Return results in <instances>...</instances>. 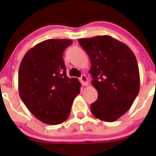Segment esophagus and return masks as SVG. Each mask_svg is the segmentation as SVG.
Masks as SVG:
<instances>
[{
    "label": "esophagus",
    "instance_id": "esophagus-1",
    "mask_svg": "<svg viewBox=\"0 0 156 156\" xmlns=\"http://www.w3.org/2000/svg\"><path fill=\"white\" fill-rule=\"evenodd\" d=\"M80 80L81 83H82L83 86H87L88 85V80H87V77L85 75H82L81 77L80 78Z\"/></svg>",
    "mask_w": 156,
    "mask_h": 156
}]
</instances>
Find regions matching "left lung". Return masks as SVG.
Instances as JSON below:
<instances>
[{
	"mask_svg": "<svg viewBox=\"0 0 156 156\" xmlns=\"http://www.w3.org/2000/svg\"><path fill=\"white\" fill-rule=\"evenodd\" d=\"M90 59L89 73L98 99L90 105L97 119L114 122L131 107L140 90L137 59L129 47L111 36L78 40Z\"/></svg>",
	"mask_w": 156,
	"mask_h": 156,
	"instance_id": "8db88e82",
	"label": "left lung"
}]
</instances>
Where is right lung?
<instances>
[{
	"mask_svg": "<svg viewBox=\"0 0 156 156\" xmlns=\"http://www.w3.org/2000/svg\"><path fill=\"white\" fill-rule=\"evenodd\" d=\"M72 40L50 39L27 52L19 69V92L33 115L47 124L62 123L69 116L80 83L66 73L62 55Z\"/></svg>",
	"mask_w": 156,
	"mask_h": 156,
	"instance_id": "add662e5",
	"label": "right lung"
}]
</instances>
